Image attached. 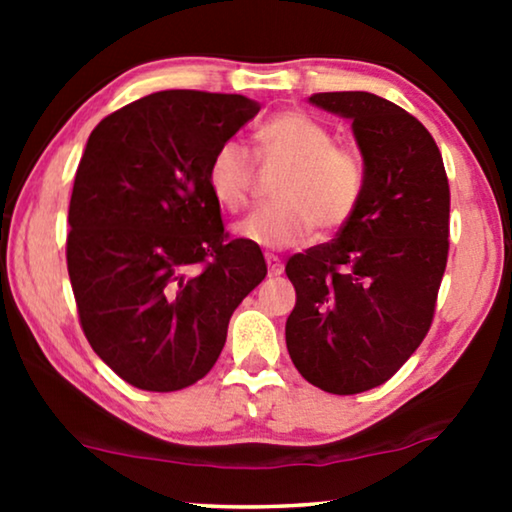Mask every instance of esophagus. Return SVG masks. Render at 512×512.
Wrapping results in <instances>:
<instances>
[{"label":"esophagus","mask_w":512,"mask_h":512,"mask_svg":"<svg viewBox=\"0 0 512 512\" xmlns=\"http://www.w3.org/2000/svg\"><path fill=\"white\" fill-rule=\"evenodd\" d=\"M265 263H268V272H270V277L282 275L284 265H282V261H279V256H275V254H265Z\"/></svg>","instance_id":"34e87169"}]
</instances>
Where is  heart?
Wrapping results in <instances>:
<instances>
[{"instance_id":"b5f03b06","label":"heart","mask_w":512,"mask_h":512,"mask_svg":"<svg viewBox=\"0 0 512 512\" xmlns=\"http://www.w3.org/2000/svg\"><path fill=\"white\" fill-rule=\"evenodd\" d=\"M261 163H286L272 198L237 223V235L258 247L286 249L305 242L312 228L333 233L352 219L366 191V165L349 144L300 109H286L254 132ZM256 170L240 142H223L207 165L212 198L235 214L249 202Z\"/></svg>"}]
</instances>
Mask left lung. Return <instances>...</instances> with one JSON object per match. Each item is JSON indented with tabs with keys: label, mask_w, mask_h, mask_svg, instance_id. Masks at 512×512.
<instances>
[{
	"label": "left lung",
	"mask_w": 512,
	"mask_h": 512,
	"mask_svg": "<svg viewBox=\"0 0 512 512\" xmlns=\"http://www.w3.org/2000/svg\"><path fill=\"white\" fill-rule=\"evenodd\" d=\"M310 102L352 121L366 191L338 237L286 263L296 286L286 347L307 382L349 396L394 377L429 333L450 251V184L431 132L398 104L361 90Z\"/></svg>",
	"instance_id": "8db88e82"
}]
</instances>
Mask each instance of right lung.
<instances>
[{"label": "right lung", "mask_w": 512, "mask_h": 512, "mask_svg": "<svg viewBox=\"0 0 512 512\" xmlns=\"http://www.w3.org/2000/svg\"><path fill=\"white\" fill-rule=\"evenodd\" d=\"M244 95L160 90L97 123L69 200L67 272L95 354L132 387L202 380L235 307L263 282L258 244L226 233L214 151L258 114Z\"/></svg>", "instance_id": "right-lung-1"}]
</instances>
